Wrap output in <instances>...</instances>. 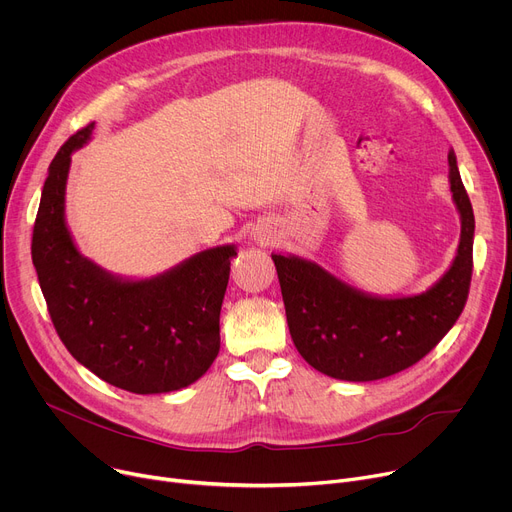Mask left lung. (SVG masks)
Segmentation results:
<instances>
[{
  "instance_id": "8db88e82",
  "label": "left lung",
  "mask_w": 512,
  "mask_h": 512,
  "mask_svg": "<svg viewBox=\"0 0 512 512\" xmlns=\"http://www.w3.org/2000/svg\"><path fill=\"white\" fill-rule=\"evenodd\" d=\"M449 180L461 213V242L445 277L422 295L369 297L318 264L272 254L291 338L313 369L344 381L383 379L418 363L453 328L469 295L476 227L453 151Z\"/></svg>"
}]
</instances>
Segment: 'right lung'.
<instances>
[{
	"instance_id": "obj_1",
	"label": "right lung",
	"mask_w": 512,
	"mask_h": 512,
	"mask_svg": "<svg viewBox=\"0 0 512 512\" xmlns=\"http://www.w3.org/2000/svg\"><path fill=\"white\" fill-rule=\"evenodd\" d=\"M94 123L53 157L32 229V264L51 322L71 352L106 383L166 393L207 373L219 352V313L233 246L192 256L151 281H121L75 250L63 217L71 151Z\"/></svg>"
}]
</instances>
